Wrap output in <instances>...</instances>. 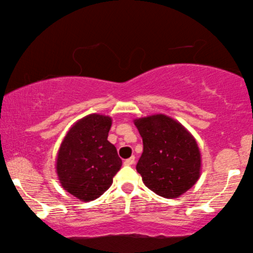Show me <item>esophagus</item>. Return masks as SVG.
Instances as JSON below:
<instances>
[{"label": "esophagus", "mask_w": 253, "mask_h": 253, "mask_svg": "<svg viewBox=\"0 0 253 253\" xmlns=\"http://www.w3.org/2000/svg\"><path fill=\"white\" fill-rule=\"evenodd\" d=\"M134 164V157H131L129 159H126V160H124V165L126 166H131Z\"/></svg>", "instance_id": "esophagus-1"}]
</instances>
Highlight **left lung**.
<instances>
[{
	"label": "left lung",
	"instance_id": "left-lung-1",
	"mask_svg": "<svg viewBox=\"0 0 253 253\" xmlns=\"http://www.w3.org/2000/svg\"><path fill=\"white\" fill-rule=\"evenodd\" d=\"M143 154L137 171L144 184L165 198H177L198 181L202 158L191 133L171 117L157 114L134 120Z\"/></svg>",
	"mask_w": 253,
	"mask_h": 253
}]
</instances>
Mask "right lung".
<instances>
[{
	"mask_svg": "<svg viewBox=\"0 0 253 253\" xmlns=\"http://www.w3.org/2000/svg\"><path fill=\"white\" fill-rule=\"evenodd\" d=\"M110 126L109 116H85L71 126L58 150L61 185L81 202H91L108 190L122 166L116 147L107 140Z\"/></svg>",
	"mask_w": 253,
	"mask_h": 253,
	"instance_id": "right-lung-1",
	"label": "right lung"
}]
</instances>
